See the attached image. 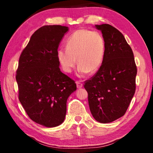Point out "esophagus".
<instances>
[{
    "instance_id": "1",
    "label": "esophagus",
    "mask_w": 153,
    "mask_h": 153,
    "mask_svg": "<svg viewBox=\"0 0 153 153\" xmlns=\"http://www.w3.org/2000/svg\"><path fill=\"white\" fill-rule=\"evenodd\" d=\"M76 84H77V88H81L83 86V84L79 81H77L76 82Z\"/></svg>"
}]
</instances>
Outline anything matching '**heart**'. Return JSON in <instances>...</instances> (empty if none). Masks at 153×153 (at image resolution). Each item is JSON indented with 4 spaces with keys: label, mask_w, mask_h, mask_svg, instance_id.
Here are the masks:
<instances>
[{
    "label": "heart",
    "mask_w": 153,
    "mask_h": 153,
    "mask_svg": "<svg viewBox=\"0 0 153 153\" xmlns=\"http://www.w3.org/2000/svg\"><path fill=\"white\" fill-rule=\"evenodd\" d=\"M105 48V41L101 33L82 29L69 36L66 48H59L56 56L65 72L71 73L77 63V76L84 77L88 73L94 74L100 69L104 61Z\"/></svg>",
    "instance_id": "heart-1"
}]
</instances>
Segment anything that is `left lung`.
Masks as SVG:
<instances>
[{
	"label": "left lung",
	"instance_id": "8db88e82",
	"mask_svg": "<svg viewBox=\"0 0 153 153\" xmlns=\"http://www.w3.org/2000/svg\"><path fill=\"white\" fill-rule=\"evenodd\" d=\"M106 45L103 63L84 82L92 115L100 123L124 115L136 91L137 68L134 53L123 35L109 24L96 25Z\"/></svg>",
	"mask_w": 153,
	"mask_h": 153
}]
</instances>
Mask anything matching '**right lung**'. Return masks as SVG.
I'll use <instances>...</instances> for the list:
<instances>
[{"label": "right lung", "instance_id": "right-lung-1", "mask_svg": "<svg viewBox=\"0 0 153 153\" xmlns=\"http://www.w3.org/2000/svg\"><path fill=\"white\" fill-rule=\"evenodd\" d=\"M67 31L59 25L36 30L22 52L16 71L20 102L31 120L47 128L63 122L67 98L77 88L74 80L61 71L56 56Z\"/></svg>", "mask_w": 153, "mask_h": 153}]
</instances>
